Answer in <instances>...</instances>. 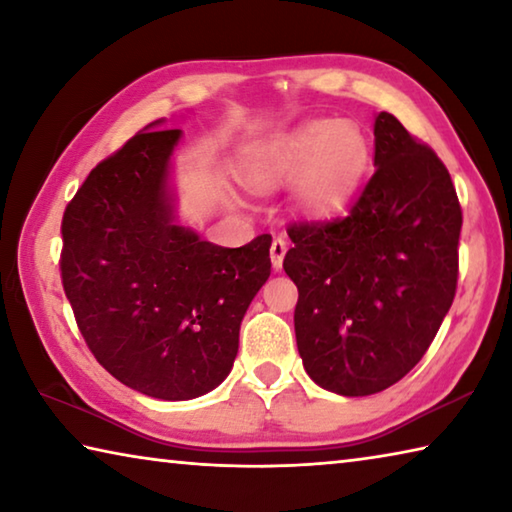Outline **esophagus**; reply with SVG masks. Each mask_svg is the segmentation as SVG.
Here are the masks:
<instances>
[{"label":"esophagus","instance_id":"obj_1","mask_svg":"<svg viewBox=\"0 0 512 512\" xmlns=\"http://www.w3.org/2000/svg\"><path fill=\"white\" fill-rule=\"evenodd\" d=\"M284 255H287V241L284 239H275L271 244V264H273V271H280L282 262H284Z\"/></svg>","mask_w":512,"mask_h":512}]
</instances>
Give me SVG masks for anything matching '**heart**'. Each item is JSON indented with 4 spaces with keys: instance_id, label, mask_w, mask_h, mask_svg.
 <instances>
[{
    "instance_id": "b5f03b06",
    "label": "heart",
    "mask_w": 512,
    "mask_h": 512,
    "mask_svg": "<svg viewBox=\"0 0 512 512\" xmlns=\"http://www.w3.org/2000/svg\"><path fill=\"white\" fill-rule=\"evenodd\" d=\"M370 158V137L357 121L311 119L241 146L237 171L253 192H273L291 180V210L320 221L350 205Z\"/></svg>"
}]
</instances>
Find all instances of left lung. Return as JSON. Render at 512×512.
<instances>
[{
    "label": "left lung",
    "mask_w": 512,
    "mask_h": 512,
    "mask_svg": "<svg viewBox=\"0 0 512 512\" xmlns=\"http://www.w3.org/2000/svg\"><path fill=\"white\" fill-rule=\"evenodd\" d=\"M375 173L350 214L289 230L298 352L320 388L366 397L400 381L454 302L461 205L445 164L391 112L375 117Z\"/></svg>",
    "instance_id": "left-lung-1"
}]
</instances>
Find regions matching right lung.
Segmentation results:
<instances>
[{
	"mask_svg": "<svg viewBox=\"0 0 512 512\" xmlns=\"http://www.w3.org/2000/svg\"><path fill=\"white\" fill-rule=\"evenodd\" d=\"M162 124L90 171L63 216L60 273L101 366L137 393L183 402L230 375L241 320L271 275V237L223 248L178 223L183 131Z\"/></svg>",
	"mask_w": 512,
	"mask_h": 512,
	"instance_id": "1",
	"label": "right lung"
}]
</instances>
